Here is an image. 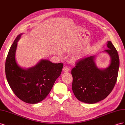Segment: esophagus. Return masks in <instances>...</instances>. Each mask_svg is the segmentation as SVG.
Returning <instances> with one entry per match:
<instances>
[{"mask_svg":"<svg viewBox=\"0 0 125 125\" xmlns=\"http://www.w3.org/2000/svg\"><path fill=\"white\" fill-rule=\"evenodd\" d=\"M63 72H65V73L66 72H68L69 71V68L67 66H65L63 68Z\"/></svg>","mask_w":125,"mask_h":125,"instance_id":"34e87169","label":"esophagus"}]
</instances>
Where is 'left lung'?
Returning <instances> with one entry per match:
<instances>
[{
	"label": "left lung",
	"instance_id": "obj_1",
	"mask_svg": "<svg viewBox=\"0 0 125 125\" xmlns=\"http://www.w3.org/2000/svg\"><path fill=\"white\" fill-rule=\"evenodd\" d=\"M104 52L111 57L106 68L100 69L95 62V56L79 60L71 70L73 81L72 89L75 96L81 102L94 104L105 99L112 92L118 77L119 59L118 52L111 41Z\"/></svg>",
	"mask_w": 125,
	"mask_h": 125
}]
</instances>
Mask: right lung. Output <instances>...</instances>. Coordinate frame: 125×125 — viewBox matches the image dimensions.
<instances>
[{"mask_svg":"<svg viewBox=\"0 0 125 125\" xmlns=\"http://www.w3.org/2000/svg\"><path fill=\"white\" fill-rule=\"evenodd\" d=\"M22 34L17 36L8 52L5 63L6 75L11 90L19 99L25 103L35 104L43 101L50 92L61 74L63 63L42 59L28 69L20 67L15 56L18 42Z\"/></svg>","mask_w":125,"mask_h":125,"instance_id":"1","label":"right lung"}]
</instances>
